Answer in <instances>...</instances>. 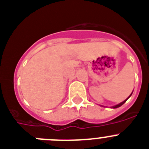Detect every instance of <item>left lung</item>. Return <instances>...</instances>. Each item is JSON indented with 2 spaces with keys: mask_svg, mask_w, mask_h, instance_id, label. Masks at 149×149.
Here are the masks:
<instances>
[{
  "mask_svg": "<svg viewBox=\"0 0 149 149\" xmlns=\"http://www.w3.org/2000/svg\"><path fill=\"white\" fill-rule=\"evenodd\" d=\"M132 93H131V94L130 95V96H129V97H128V98H127V99H125V101H122V102H121V103H120V104H119L116 105V106H113V107H112V108H117V107H119L122 106V104H125V102H126V101H127V100L128 99V98H130V97H131V95H132Z\"/></svg>",
  "mask_w": 149,
  "mask_h": 149,
  "instance_id": "obj_1",
  "label": "left lung"
}]
</instances>
